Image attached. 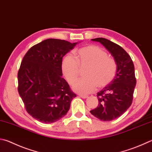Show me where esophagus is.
<instances>
[{
  "label": "esophagus",
  "mask_w": 152,
  "mask_h": 152,
  "mask_svg": "<svg viewBox=\"0 0 152 152\" xmlns=\"http://www.w3.org/2000/svg\"><path fill=\"white\" fill-rule=\"evenodd\" d=\"M79 96H80V97H81L82 98H83V99H86V98H88V96H86V95H80V94Z\"/></svg>",
  "instance_id": "obj_1"
}]
</instances>
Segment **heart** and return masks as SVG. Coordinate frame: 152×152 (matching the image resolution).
<instances>
[{"label":"heart","mask_w":152,"mask_h":152,"mask_svg":"<svg viewBox=\"0 0 152 152\" xmlns=\"http://www.w3.org/2000/svg\"><path fill=\"white\" fill-rule=\"evenodd\" d=\"M76 58L68 54L63 58L62 72L70 84L78 78L80 68H87L85 78L80 79L73 85V90L82 94H88L99 88H104L114 79L117 72L115 60L108 57L107 52L96 46H88L79 49Z\"/></svg>","instance_id":"heart-1"}]
</instances>
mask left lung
<instances>
[{"label":"left lung","instance_id":"8db88e82","mask_svg":"<svg viewBox=\"0 0 152 152\" xmlns=\"http://www.w3.org/2000/svg\"><path fill=\"white\" fill-rule=\"evenodd\" d=\"M92 40L102 44L114 57L117 64L114 79L97 93L98 106L90 111L99 120L111 121L122 115L132 103L136 84L134 65L129 55L117 44L104 38Z\"/></svg>","mask_w":152,"mask_h":152}]
</instances>
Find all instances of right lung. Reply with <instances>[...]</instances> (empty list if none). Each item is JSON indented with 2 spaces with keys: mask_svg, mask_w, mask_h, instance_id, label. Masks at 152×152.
<instances>
[{
  "mask_svg": "<svg viewBox=\"0 0 152 152\" xmlns=\"http://www.w3.org/2000/svg\"><path fill=\"white\" fill-rule=\"evenodd\" d=\"M78 42L49 38L30 48L18 72V91L28 114L45 124L66 115L76 95L62 78V58Z\"/></svg>",
  "mask_w": 152,
  "mask_h": 152,
  "instance_id": "obj_1",
  "label": "right lung"
}]
</instances>
